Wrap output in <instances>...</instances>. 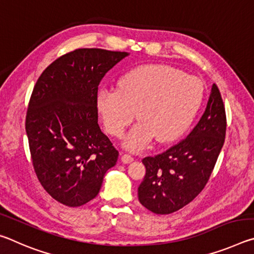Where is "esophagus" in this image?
<instances>
[{
	"label": "esophagus",
	"mask_w": 254,
	"mask_h": 254,
	"mask_svg": "<svg viewBox=\"0 0 254 254\" xmlns=\"http://www.w3.org/2000/svg\"><path fill=\"white\" fill-rule=\"evenodd\" d=\"M121 159H122V162H124V163H130V162H132L133 160H134V159H133V157L131 156V154H128V153L122 154Z\"/></svg>",
	"instance_id": "obj_1"
}]
</instances>
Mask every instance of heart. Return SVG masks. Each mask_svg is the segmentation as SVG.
<instances>
[{
  "instance_id": "obj_1",
  "label": "heart",
  "mask_w": 254,
  "mask_h": 254,
  "mask_svg": "<svg viewBox=\"0 0 254 254\" xmlns=\"http://www.w3.org/2000/svg\"><path fill=\"white\" fill-rule=\"evenodd\" d=\"M204 85L195 76L166 65L140 66L120 78L118 89L102 88L97 110L107 132L121 137L134 118L124 145L132 151L144 149L154 136L169 142L185 132L198 112Z\"/></svg>"
}]
</instances>
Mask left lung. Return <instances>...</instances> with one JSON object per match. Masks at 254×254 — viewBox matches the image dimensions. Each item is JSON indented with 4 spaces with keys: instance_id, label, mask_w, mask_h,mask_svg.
<instances>
[{
    "instance_id": "left-lung-1",
    "label": "left lung",
    "mask_w": 254,
    "mask_h": 254,
    "mask_svg": "<svg viewBox=\"0 0 254 254\" xmlns=\"http://www.w3.org/2000/svg\"><path fill=\"white\" fill-rule=\"evenodd\" d=\"M226 133L221 93L213 84L204 114L186 139L154 157H145L143 182L137 197L156 214H170L190 203L203 190L220 156Z\"/></svg>"
}]
</instances>
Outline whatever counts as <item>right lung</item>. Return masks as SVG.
<instances>
[{"label": "right lung", "instance_id": "1", "mask_svg": "<svg viewBox=\"0 0 254 254\" xmlns=\"http://www.w3.org/2000/svg\"><path fill=\"white\" fill-rule=\"evenodd\" d=\"M128 54L76 49L46 68L30 97L25 131L33 168L46 191L69 207L95 198L119 151L97 123L103 77Z\"/></svg>", "mask_w": 254, "mask_h": 254}]
</instances>
